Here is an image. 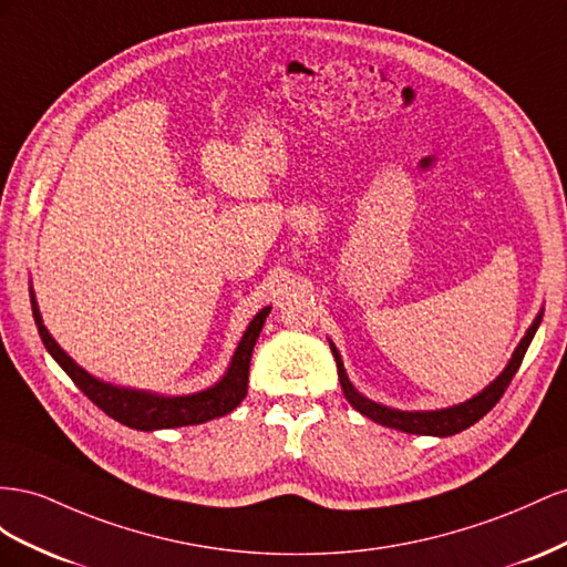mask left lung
I'll return each mask as SVG.
<instances>
[{"instance_id":"1","label":"left lung","mask_w":567,"mask_h":567,"mask_svg":"<svg viewBox=\"0 0 567 567\" xmlns=\"http://www.w3.org/2000/svg\"><path fill=\"white\" fill-rule=\"evenodd\" d=\"M542 316H544V311H539L535 322H532L529 330L520 339V344H517V349L513 351L508 365L504 368V373H501L489 386H484V390L477 396L458 403V406L442 409V411H399V409L382 406V403H375V401L365 399L363 394L355 392V386L349 382L344 363H342V355H339V351H337V347L332 342H330V349H332V355H334V361H337V375H339V382H342V392H344V396H347V401L351 403V406L359 411L361 415L375 420V423H380L384 427L401 430V432H409V434L451 436V434L463 432V430H467L471 425H475L477 420L487 415L496 406L498 399L504 396V392L508 390L513 375L517 373V368H520V363L525 359V351H527V347L532 342V337H535V332L539 328Z\"/></svg>"}]
</instances>
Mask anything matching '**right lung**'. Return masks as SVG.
Wrapping results in <instances>:
<instances>
[{
	"label": "right lung",
	"instance_id": "1",
	"mask_svg": "<svg viewBox=\"0 0 567 567\" xmlns=\"http://www.w3.org/2000/svg\"><path fill=\"white\" fill-rule=\"evenodd\" d=\"M30 303H32V318H35L38 332L42 337V344L52 353V359L66 370V375L78 384V390L83 392L94 406H100L109 417L118 420V423L127 427L144 430V432L199 425V423H206V420H214L235 411L241 403V399L247 396L251 351L258 334H261L266 316L270 313V306H266V309H261L254 316L247 332L241 334V342L223 380H218L214 386H208V390L197 394L161 396L152 392L113 386L109 382L92 378L87 370L80 368L71 355L54 342L50 330L44 328L35 295H32V287H30Z\"/></svg>",
	"mask_w": 567,
	"mask_h": 567
}]
</instances>
